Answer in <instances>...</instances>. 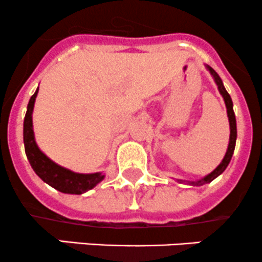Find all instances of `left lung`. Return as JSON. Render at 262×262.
I'll list each match as a JSON object with an SVG mask.
<instances>
[{
    "mask_svg": "<svg viewBox=\"0 0 262 262\" xmlns=\"http://www.w3.org/2000/svg\"><path fill=\"white\" fill-rule=\"evenodd\" d=\"M206 69H208L209 71H210V74L213 75L214 81H215V84L218 85L219 93H220V94H222L223 99H224L225 107H227L228 120H229L230 136H229V144H228L227 152H225V155H224V158H223L222 163H220L218 167H216L215 169H214L213 172L210 173V174L205 176V177H204L203 180H200V181H193V182H188V183H190V185H192V186H201V185H205V183L211 182V181L215 180V178L218 177L219 174H222V173L224 172L225 168H227L228 164H229L230 159H232L233 151H234V147H235V140H237V125H235V116H234V111H233L232 98H230V95L228 94V92H227V90H225L224 85H223L222 79H220L219 75L216 74L215 70L211 69L210 66H206Z\"/></svg>",
    "mask_w": 262,
    "mask_h": 262,
    "instance_id": "1",
    "label": "left lung"
}]
</instances>
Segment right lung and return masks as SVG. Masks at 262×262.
Listing matches in <instances>:
<instances>
[{"instance_id":"obj_1","label":"right lung","mask_w":262,"mask_h":262,"mask_svg":"<svg viewBox=\"0 0 262 262\" xmlns=\"http://www.w3.org/2000/svg\"><path fill=\"white\" fill-rule=\"evenodd\" d=\"M38 90H39V88L30 98L27 115L24 118L25 154H27L33 170L39 176L40 180L56 188L59 192L81 195V193L92 190L100 181H103L104 174H102L100 172L89 173V174L75 173L52 162L44 152L40 151L37 142H35L34 131H33V110H34Z\"/></svg>"}]
</instances>
